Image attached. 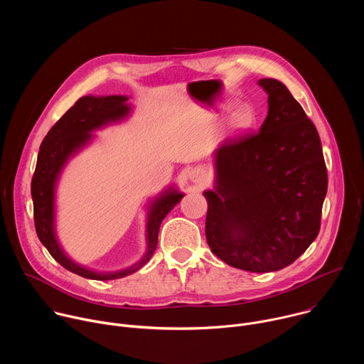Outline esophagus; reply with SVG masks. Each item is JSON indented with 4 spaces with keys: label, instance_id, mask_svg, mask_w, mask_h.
I'll list each match as a JSON object with an SVG mask.
<instances>
[{
    "label": "esophagus",
    "instance_id": "esophagus-1",
    "mask_svg": "<svg viewBox=\"0 0 364 364\" xmlns=\"http://www.w3.org/2000/svg\"><path fill=\"white\" fill-rule=\"evenodd\" d=\"M190 180L193 183H203L204 181V173L198 168H194L191 173H190Z\"/></svg>",
    "mask_w": 364,
    "mask_h": 364
}]
</instances>
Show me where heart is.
<instances>
[{
  "label": "heart",
  "instance_id": "heart-1",
  "mask_svg": "<svg viewBox=\"0 0 364 364\" xmlns=\"http://www.w3.org/2000/svg\"><path fill=\"white\" fill-rule=\"evenodd\" d=\"M250 122V114L246 109L236 111L230 118V128L233 131H243Z\"/></svg>",
  "mask_w": 364,
  "mask_h": 364
}]
</instances>
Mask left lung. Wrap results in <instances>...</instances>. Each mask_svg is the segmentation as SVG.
I'll list each match as a JSON object with an SVG mask.
<instances>
[{
    "label": "left lung",
    "instance_id": "left-lung-1",
    "mask_svg": "<svg viewBox=\"0 0 364 364\" xmlns=\"http://www.w3.org/2000/svg\"><path fill=\"white\" fill-rule=\"evenodd\" d=\"M268 115L256 134L215 151V188L205 190V239L228 265L274 272L291 265L320 232L327 168L320 135L288 87L257 80Z\"/></svg>",
    "mask_w": 364,
    "mask_h": 364
}]
</instances>
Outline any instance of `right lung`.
<instances>
[{
  "mask_svg": "<svg viewBox=\"0 0 364 364\" xmlns=\"http://www.w3.org/2000/svg\"><path fill=\"white\" fill-rule=\"evenodd\" d=\"M128 96H83L53 125L44 136L31 180V197L34 205V225L40 242L48 253L68 271L87 279L111 281L128 277L141 269L155 252L159 230L164 218L183 198L176 187H168L148 204L146 216V250L136 264L117 272H97L76 264L59 243L56 233V186L68 161L83 149L92 139V132L109 124L121 122L131 114Z\"/></svg>",
  "mask_w": 364,
  "mask_h": 364,
  "instance_id": "1",
  "label": "right lung"
}]
</instances>
